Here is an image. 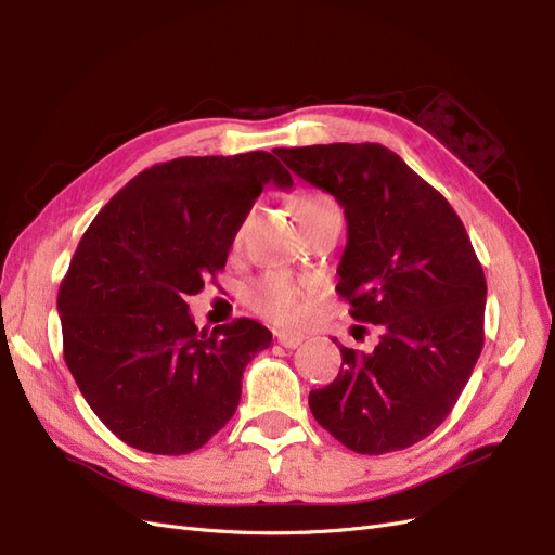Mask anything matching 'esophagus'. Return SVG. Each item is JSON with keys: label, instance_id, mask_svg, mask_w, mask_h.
Masks as SVG:
<instances>
[{"label": "esophagus", "instance_id": "esophagus-1", "mask_svg": "<svg viewBox=\"0 0 555 555\" xmlns=\"http://www.w3.org/2000/svg\"><path fill=\"white\" fill-rule=\"evenodd\" d=\"M304 340H306L304 333H296V331H280V333H278V343H280L282 347H287V349L298 347Z\"/></svg>", "mask_w": 555, "mask_h": 555}]
</instances>
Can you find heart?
<instances>
[{
	"label": "heart",
	"instance_id": "obj_1",
	"mask_svg": "<svg viewBox=\"0 0 555 555\" xmlns=\"http://www.w3.org/2000/svg\"><path fill=\"white\" fill-rule=\"evenodd\" d=\"M328 206H335L331 198L310 194L298 201V215H306L310 210L328 208ZM308 292L310 287L306 282L292 278L289 273L271 271L249 284L245 298L251 310L259 312L266 319H271V322L294 324L296 319H300V314H304V300Z\"/></svg>",
	"mask_w": 555,
	"mask_h": 555
}]
</instances>
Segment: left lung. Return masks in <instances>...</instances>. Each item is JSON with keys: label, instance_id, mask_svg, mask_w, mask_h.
Listing matches in <instances>:
<instances>
[{"label": "left lung", "instance_id": "left-lung-1", "mask_svg": "<svg viewBox=\"0 0 555 555\" xmlns=\"http://www.w3.org/2000/svg\"><path fill=\"white\" fill-rule=\"evenodd\" d=\"M275 155L345 208L335 292L357 322L382 331L373 351L340 347V373L310 391V412L357 453L408 449L449 416L481 354L486 278L473 243L449 201L389 147Z\"/></svg>", "mask_w": 555, "mask_h": 555}]
</instances>
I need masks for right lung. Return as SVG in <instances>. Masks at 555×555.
<instances>
[{
	"mask_svg": "<svg viewBox=\"0 0 555 555\" xmlns=\"http://www.w3.org/2000/svg\"><path fill=\"white\" fill-rule=\"evenodd\" d=\"M268 182L294 184L263 150L178 157L129 180L82 233L57 294L64 361L129 447L180 456L236 412L245 365L273 335L245 317L198 328L184 298L222 271Z\"/></svg>",
	"mask_w": 555,
	"mask_h": 555,
	"instance_id": "1",
	"label": "right lung"
}]
</instances>
